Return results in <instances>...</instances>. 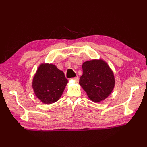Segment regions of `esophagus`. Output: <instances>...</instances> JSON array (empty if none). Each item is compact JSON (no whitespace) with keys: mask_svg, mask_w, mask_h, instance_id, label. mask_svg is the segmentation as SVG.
Returning <instances> with one entry per match:
<instances>
[{"mask_svg":"<svg viewBox=\"0 0 147 147\" xmlns=\"http://www.w3.org/2000/svg\"><path fill=\"white\" fill-rule=\"evenodd\" d=\"M72 80H73L74 82H78V81H79V78H78V77H75V78H72L71 79Z\"/></svg>","mask_w":147,"mask_h":147,"instance_id":"obj_1","label":"esophagus"}]
</instances>
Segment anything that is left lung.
Here are the masks:
<instances>
[{
    "instance_id": "8db88e82",
    "label": "left lung",
    "mask_w": 147,
    "mask_h": 147,
    "mask_svg": "<svg viewBox=\"0 0 147 147\" xmlns=\"http://www.w3.org/2000/svg\"><path fill=\"white\" fill-rule=\"evenodd\" d=\"M83 74L80 85L87 96L94 102L104 100L111 95L115 86L114 73L103 59H92L84 62Z\"/></svg>"
}]
</instances>
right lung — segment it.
Here are the masks:
<instances>
[{
  "label": "right lung",
  "mask_w": 147,
  "mask_h": 147,
  "mask_svg": "<svg viewBox=\"0 0 147 147\" xmlns=\"http://www.w3.org/2000/svg\"><path fill=\"white\" fill-rule=\"evenodd\" d=\"M67 82L63 72L55 65L42 63L33 76L32 88L41 102L51 104L61 98Z\"/></svg>",
  "instance_id": "obj_1"
}]
</instances>
